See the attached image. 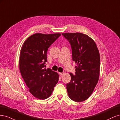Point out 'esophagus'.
<instances>
[{
	"label": "esophagus",
	"instance_id": "34e87169",
	"mask_svg": "<svg viewBox=\"0 0 120 120\" xmlns=\"http://www.w3.org/2000/svg\"><path fill=\"white\" fill-rule=\"evenodd\" d=\"M63 74H64L63 72H59V75H62Z\"/></svg>",
	"mask_w": 120,
	"mask_h": 120
}]
</instances>
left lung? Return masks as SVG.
I'll return each instance as SVG.
<instances>
[{
	"instance_id": "obj_1",
	"label": "left lung",
	"mask_w": 120,
	"mask_h": 120,
	"mask_svg": "<svg viewBox=\"0 0 120 120\" xmlns=\"http://www.w3.org/2000/svg\"><path fill=\"white\" fill-rule=\"evenodd\" d=\"M70 42L72 60L77 64L75 75L70 73L71 82L67 84L68 95L75 101H83L91 95L100 75V56L93 40L82 33H64Z\"/></svg>"
}]
</instances>
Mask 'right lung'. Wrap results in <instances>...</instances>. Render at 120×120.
<instances>
[{"instance_id": "right-lung-1", "label": "right lung", "mask_w": 120, "mask_h": 120, "mask_svg": "<svg viewBox=\"0 0 120 120\" xmlns=\"http://www.w3.org/2000/svg\"><path fill=\"white\" fill-rule=\"evenodd\" d=\"M60 34H35L25 41L21 49L19 70L29 91L34 97L44 100L52 95L59 81L57 72L45 69L47 52Z\"/></svg>"}]
</instances>
